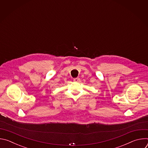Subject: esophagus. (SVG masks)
Masks as SVG:
<instances>
[{
	"label": "esophagus",
	"instance_id": "obj_1",
	"mask_svg": "<svg viewBox=\"0 0 148 148\" xmlns=\"http://www.w3.org/2000/svg\"><path fill=\"white\" fill-rule=\"evenodd\" d=\"M79 80H80V79H79L78 77H77V78H75L73 79V81H75V82H78V81H79Z\"/></svg>",
	"mask_w": 148,
	"mask_h": 148
}]
</instances>
